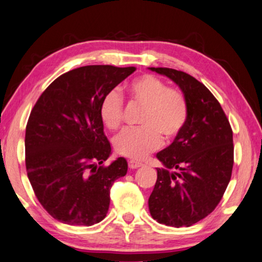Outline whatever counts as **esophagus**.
I'll use <instances>...</instances> for the list:
<instances>
[{
    "label": "esophagus",
    "instance_id": "34e87169",
    "mask_svg": "<svg viewBox=\"0 0 262 262\" xmlns=\"http://www.w3.org/2000/svg\"><path fill=\"white\" fill-rule=\"evenodd\" d=\"M140 166H143L142 163L137 162V160H128V167L132 168V170H134V168H138Z\"/></svg>",
    "mask_w": 262,
    "mask_h": 262
}]
</instances>
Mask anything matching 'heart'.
Returning a JSON list of instances; mask_svg holds the SVG:
<instances>
[{"label":"heart","mask_w":262,"mask_h":262,"mask_svg":"<svg viewBox=\"0 0 262 262\" xmlns=\"http://www.w3.org/2000/svg\"><path fill=\"white\" fill-rule=\"evenodd\" d=\"M130 99L142 106L139 124L142 127L125 130L115 137L114 146L119 155L143 159L156 151L165 139H173L185 126L188 106L182 92L170 89L162 79L152 75L136 78L127 85ZM99 117L104 125L116 130L123 122V98L112 90L104 96L99 105Z\"/></svg>","instance_id":"heart-1"}]
</instances>
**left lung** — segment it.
Returning <instances> with one entry per match:
<instances>
[{
  "mask_svg": "<svg viewBox=\"0 0 262 262\" xmlns=\"http://www.w3.org/2000/svg\"><path fill=\"white\" fill-rule=\"evenodd\" d=\"M148 69L173 80L188 106L182 132L157 154L164 167L157 168L148 210L159 224L188 227L210 214L226 191L233 168V132L223 107L203 83L183 71Z\"/></svg>",
  "mask_w": 262,
  "mask_h": 262,
  "instance_id": "1",
  "label": "left lung"
}]
</instances>
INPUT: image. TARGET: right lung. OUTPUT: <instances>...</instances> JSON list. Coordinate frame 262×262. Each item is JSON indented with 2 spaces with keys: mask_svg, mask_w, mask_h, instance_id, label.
<instances>
[{
  "mask_svg": "<svg viewBox=\"0 0 262 262\" xmlns=\"http://www.w3.org/2000/svg\"><path fill=\"white\" fill-rule=\"evenodd\" d=\"M135 67L86 66L56 78L31 110L26 128V166L42 206L56 220L91 226L106 216L110 188L127 172L119 157L108 166L111 145L99 105Z\"/></svg>",
  "mask_w": 262,
  "mask_h": 262,
  "instance_id": "right-lung-1",
  "label": "right lung"
}]
</instances>
